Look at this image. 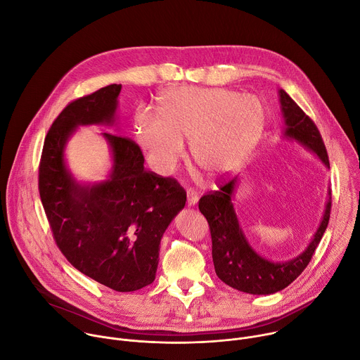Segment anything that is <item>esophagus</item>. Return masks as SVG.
I'll use <instances>...</instances> for the list:
<instances>
[{
  "label": "esophagus",
  "instance_id": "1",
  "mask_svg": "<svg viewBox=\"0 0 360 360\" xmlns=\"http://www.w3.org/2000/svg\"><path fill=\"white\" fill-rule=\"evenodd\" d=\"M196 202H198V193H196L195 189L189 188L186 191V203H188V207H193Z\"/></svg>",
  "mask_w": 360,
  "mask_h": 360
}]
</instances>
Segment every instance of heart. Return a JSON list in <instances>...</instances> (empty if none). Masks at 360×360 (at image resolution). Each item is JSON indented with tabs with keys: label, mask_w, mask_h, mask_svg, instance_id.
<instances>
[{
	"label": "heart",
	"mask_w": 360,
	"mask_h": 360,
	"mask_svg": "<svg viewBox=\"0 0 360 360\" xmlns=\"http://www.w3.org/2000/svg\"><path fill=\"white\" fill-rule=\"evenodd\" d=\"M264 127L262 102L225 88H172L160 98V114L139 110L134 118L136 142L160 174L175 169L184 136H191L195 162L211 176L226 175L246 160Z\"/></svg>",
	"instance_id": "obj_1"
}]
</instances>
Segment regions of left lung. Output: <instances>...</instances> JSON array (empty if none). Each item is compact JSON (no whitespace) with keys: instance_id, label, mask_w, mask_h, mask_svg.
<instances>
[{"instance_id":"obj_1","label":"left lung","mask_w":360,"mask_h":360,"mask_svg":"<svg viewBox=\"0 0 360 360\" xmlns=\"http://www.w3.org/2000/svg\"><path fill=\"white\" fill-rule=\"evenodd\" d=\"M281 110L285 118V136L295 139L316 153L329 168L326 146L315 122L307 117L296 102L279 89ZM238 176L219 182V189L205 193L199 199V211L210 224L212 238V259L218 278L233 289L250 295H271L290 285L309 265L312 256L328 228L332 208V193L322 222L309 243L299 256L288 262H272L256 253L248 243L232 205V195Z\"/></svg>"}]
</instances>
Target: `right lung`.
Wrapping results in <instances>:
<instances>
[{
	"label": "right lung",
	"instance_id": "right-lung-1",
	"mask_svg": "<svg viewBox=\"0 0 360 360\" xmlns=\"http://www.w3.org/2000/svg\"><path fill=\"white\" fill-rule=\"evenodd\" d=\"M121 85L78 98L51 125L42 148L38 189L57 246L68 262L117 292L153 282L161 238L185 207L186 192L174 178L143 168L132 139L104 132L112 171L104 182L78 184L64 161L68 138L79 125H112Z\"/></svg>",
	"mask_w": 360,
	"mask_h": 360
}]
</instances>
